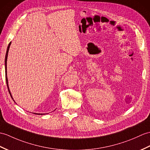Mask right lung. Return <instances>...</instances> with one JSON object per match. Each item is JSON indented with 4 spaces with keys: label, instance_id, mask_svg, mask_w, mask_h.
Here are the masks:
<instances>
[{
    "label": "right lung",
    "instance_id": "right-lung-1",
    "mask_svg": "<svg viewBox=\"0 0 150 150\" xmlns=\"http://www.w3.org/2000/svg\"><path fill=\"white\" fill-rule=\"evenodd\" d=\"M10 45H11V42L9 43V45L8 47V48H7V51H6V57H5V73H6V83H7V87H8V91L9 93L10 94V95H11V98H12V96L11 95V93L9 91V89L8 88V78H7V59H8V52H9V47ZM36 114V113H34Z\"/></svg>",
    "mask_w": 150,
    "mask_h": 150
}]
</instances>
